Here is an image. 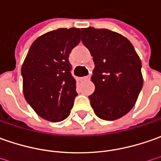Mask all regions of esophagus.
Returning <instances> with one entry per match:
<instances>
[{
	"label": "esophagus",
	"mask_w": 161,
	"mask_h": 161,
	"mask_svg": "<svg viewBox=\"0 0 161 161\" xmlns=\"http://www.w3.org/2000/svg\"><path fill=\"white\" fill-rule=\"evenodd\" d=\"M91 78V75H86V76H83V77H81V79L82 80H89Z\"/></svg>",
	"instance_id": "1"
}]
</instances>
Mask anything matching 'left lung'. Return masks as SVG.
I'll return each instance as SVG.
<instances>
[{
    "instance_id": "left-lung-1",
    "label": "left lung",
    "mask_w": 161,
    "mask_h": 161,
    "mask_svg": "<svg viewBox=\"0 0 161 161\" xmlns=\"http://www.w3.org/2000/svg\"><path fill=\"white\" fill-rule=\"evenodd\" d=\"M81 36L95 65L92 108L103 120L120 119L135 106L142 88L141 59L130 41L119 33L87 27L81 29Z\"/></svg>"
}]
</instances>
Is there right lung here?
I'll return each mask as SVG.
<instances>
[{
	"label": "right lung",
	"mask_w": 161,
	"mask_h": 161,
	"mask_svg": "<svg viewBox=\"0 0 161 161\" xmlns=\"http://www.w3.org/2000/svg\"><path fill=\"white\" fill-rule=\"evenodd\" d=\"M79 42V28L48 32L32 43L22 65L25 101L48 121L66 119L74 105L77 92L69 57Z\"/></svg>",
	"instance_id": "add662e5"
}]
</instances>
